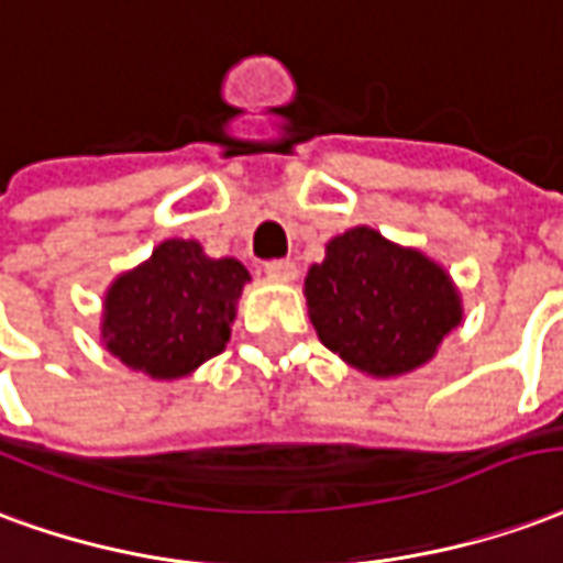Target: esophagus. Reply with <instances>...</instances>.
<instances>
[{"instance_id":"34e87169","label":"esophagus","mask_w":563,"mask_h":563,"mask_svg":"<svg viewBox=\"0 0 563 563\" xmlns=\"http://www.w3.org/2000/svg\"><path fill=\"white\" fill-rule=\"evenodd\" d=\"M264 269L266 276L276 278V282H294V278H297V266H294V261H269Z\"/></svg>"}]
</instances>
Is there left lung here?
<instances>
[{
    "instance_id": "8db88e82",
    "label": "left lung",
    "mask_w": 563,
    "mask_h": 563,
    "mask_svg": "<svg viewBox=\"0 0 563 563\" xmlns=\"http://www.w3.org/2000/svg\"><path fill=\"white\" fill-rule=\"evenodd\" d=\"M309 318L332 354L375 377L426 366L462 323V297L444 266L372 228L327 242L306 276Z\"/></svg>"
}]
</instances>
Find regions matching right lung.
Wrapping results in <instances>:
<instances>
[{
	"label": "right lung",
	"mask_w": 563,
	"mask_h": 563,
	"mask_svg": "<svg viewBox=\"0 0 563 563\" xmlns=\"http://www.w3.org/2000/svg\"><path fill=\"white\" fill-rule=\"evenodd\" d=\"M245 282L240 261L209 257L195 240H164L108 287L101 342L155 380L191 375L224 351Z\"/></svg>",
	"instance_id": "obj_1"
}]
</instances>
